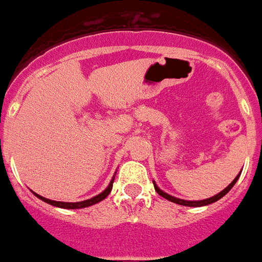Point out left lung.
Instances as JSON below:
<instances>
[{
  "label": "left lung",
  "mask_w": 262,
  "mask_h": 262,
  "mask_svg": "<svg viewBox=\"0 0 262 262\" xmlns=\"http://www.w3.org/2000/svg\"><path fill=\"white\" fill-rule=\"evenodd\" d=\"M239 179V174L235 177V179L231 181V184H230L229 187L225 188V189L222 190V192H219L217 194H215V196H212V198L210 199H206V200H199V202H188V200H183V199H177V198H173V196H170V194L165 193V192H162V190L160 189V188L157 187L156 184H154V188H156L157 193L160 194V196H162V198H165L166 200H169V202H173V203H177V204H181V206H187V207H202V206H207V204H211V203H215L217 202L219 199L223 198L227 192H229L231 188L234 187V184L237 183V180Z\"/></svg>",
  "instance_id": "1"
}]
</instances>
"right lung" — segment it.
<instances>
[{"instance_id":"add662e5","label":"right lung","mask_w":262,"mask_h":262,"mask_svg":"<svg viewBox=\"0 0 262 262\" xmlns=\"http://www.w3.org/2000/svg\"><path fill=\"white\" fill-rule=\"evenodd\" d=\"M112 185H114V179H112V181H111L110 185H108V188H106V189L104 190V192H101V193L97 194V196H95V198L88 199V200H83V202H78V203L55 202V200H50V199L43 198V196H40V194H37V193H35V194H36L37 198L40 199V200H43V202L48 203V204H51V206L60 207V208H69V210H74V208H85V207L93 206V204H96V203L104 200V199H105L106 196L110 194L111 190H112Z\"/></svg>"}]
</instances>
